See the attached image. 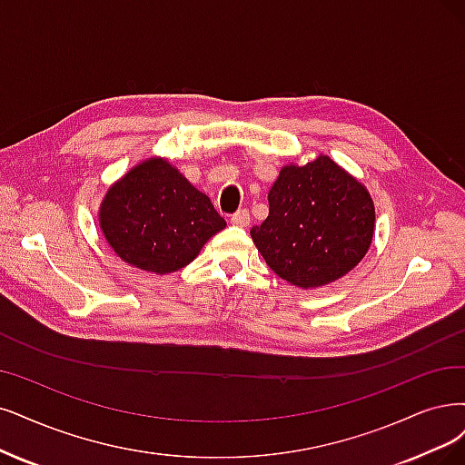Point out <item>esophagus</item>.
Returning a JSON list of instances; mask_svg holds the SVG:
<instances>
[{
  "instance_id": "esophagus-1",
  "label": "esophagus",
  "mask_w": 465,
  "mask_h": 465,
  "mask_svg": "<svg viewBox=\"0 0 465 465\" xmlns=\"http://www.w3.org/2000/svg\"><path fill=\"white\" fill-rule=\"evenodd\" d=\"M230 222L233 223V226L245 228V226H249V222H251V214H249V211H247V209H239L237 213H233V214L230 216Z\"/></svg>"
}]
</instances>
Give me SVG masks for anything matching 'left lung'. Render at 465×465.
I'll use <instances>...</instances> for the list:
<instances>
[{"label": "left lung", "instance_id": "1", "mask_svg": "<svg viewBox=\"0 0 465 465\" xmlns=\"http://www.w3.org/2000/svg\"><path fill=\"white\" fill-rule=\"evenodd\" d=\"M270 214L251 237L276 276L301 289L351 272L370 249L375 209L366 187L330 157L285 166L268 193Z\"/></svg>", "mask_w": 465, "mask_h": 465}]
</instances>
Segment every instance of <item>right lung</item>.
Segmentation results:
<instances>
[{"label":"right lung","mask_w":465,"mask_h":465,"mask_svg":"<svg viewBox=\"0 0 465 465\" xmlns=\"http://www.w3.org/2000/svg\"><path fill=\"white\" fill-rule=\"evenodd\" d=\"M99 222L120 259L154 273L187 266L206 239L226 228L211 199L163 159L142 163L114 183Z\"/></svg>","instance_id":"right-lung-1"}]
</instances>
